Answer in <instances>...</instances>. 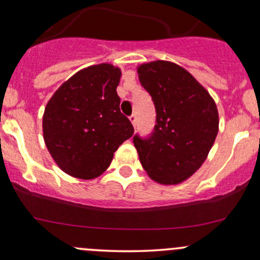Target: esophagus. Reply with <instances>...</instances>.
I'll use <instances>...</instances> for the list:
<instances>
[{"instance_id":"esophagus-1","label":"esophagus","mask_w":260,"mask_h":260,"mask_svg":"<svg viewBox=\"0 0 260 260\" xmlns=\"http://www.w3.org/2000/svg\"><path fill=\"white\" fill-rule=\"evenodd\" d=\"M129 120H131V123H132V124H133V127H136V124H137V115L132 114L129 117Z\"/></svg>"}]
</instances>
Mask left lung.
Here are the masks:
<instances>
[{
  "instance_id": "obj_1",
  "label": "left lung",
  "mask_w": 260,
  "mask_h": 260,
  "mask_svg": "<svg viewBox=\"0 0 260 260\" xmlns=\"http://www.w3.org/2000/svg\"><path fill=\"white\" fill-rule=\"evenodd\" d=\"M138 79L156 107L148 140L133 138L140 161L152 180L177 185L205 162L219 132V112L209 91L180 65L154 60L137 67Z\"/></svg>"
}]
</instances>
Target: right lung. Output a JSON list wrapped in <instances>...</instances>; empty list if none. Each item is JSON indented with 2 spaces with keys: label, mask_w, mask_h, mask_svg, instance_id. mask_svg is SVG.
<instances>
[{
  "label": "right lung",
  "mask_w": 260,
  "mask_h": 260,
  "mask_svg": "<svg viewBox=\"0 0 260 260\" xmlns=\"http://www.w3.org/2000/svg\"><path fill=\"white\" fill-rule=\"evenodd\" d=\"M122 72L102 62L84 68L52 94L43 115V135L57 166L73 177L91 180L109 167L114 152L132 137L117 94Z\"/></svg>",
  "instance_id": "right-lung-1"
}]
</instances>
